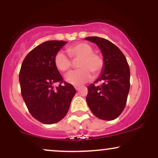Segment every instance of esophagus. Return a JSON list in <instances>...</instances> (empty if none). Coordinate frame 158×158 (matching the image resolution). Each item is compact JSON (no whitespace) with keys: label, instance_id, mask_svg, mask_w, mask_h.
<instances>
[{"label":"esophagus","instance_id":"1","mask_svg":"<svg viewBox=\"0 0 158 158\" xmlns=\"http://www.w3.org/2000/svg\"><path fill=\"white\" fill-rule=\"evenodd\" d=\"M74 88H75L76 90H79V88H80V87H79V86H75V87H74Z\"/></svg>","mask_w":158,"mask_h":158}]
</instances>
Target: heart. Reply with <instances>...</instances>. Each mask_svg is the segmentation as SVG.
Here are the masks:
<instances>
[{
    "mask_svg": "<svg viewBox=\"0 0 158 158\" xmlns=\"http://www.w3.org/2000/svg\"><path fill=\"white\" fill-rule=\"evenodd\" d=\"M72 58H80L78 67L79 69L70 70L64 76V80L70 85L80 86L88 82L93 73L97 75L103 67V60L100 56L94 52V49L88 43L80 42L70 46L68 49ZM54 64L60 71H66L71 66V59L63 51H59L54 58Z\"/></svg>",
    "mask_w": 158,
    "mask_h": 158,
    "instance_id": "heart-1",
    "label": "heart"
}]
</instances>
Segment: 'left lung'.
Segmentation results:
<instances>
[{
    "label": "left lung",
    "mask_w": 158,
    "mask_h": 158,
    "mask_svg": "<svg viewBox=\"0 0 158 158\" xmlns=\"http://www.w3.org/2000/svg\"><path fill=\"white\" fill-rule=\"evenodd\" d=\"M85 40L93 42L100 49L103 67L100 75L94 81L102 84L88 87L86 101L96 117L103 120H113L118 117L126 105L130 88V69L119 49L108 40L92 36Z\"/></svg>",
    "instance_id": "8db88e82"
}]
</instances>
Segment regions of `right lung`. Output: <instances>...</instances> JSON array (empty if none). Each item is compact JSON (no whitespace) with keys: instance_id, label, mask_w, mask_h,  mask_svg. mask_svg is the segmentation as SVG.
<instances>
[{"instance_id":"obj_1","label":"right lung","mask_w":158,"mask_h":158,"mask_svg":"<svg viewBox=\"0 0 158 158\" xmlns=\"http://www.w3.org/2000/svg\"><path fill=\"white\" fill-rule=\"evenodd\" d=\"M64 41H48L39 44L23 59L19 73L21 95L34 118L44 124H53L68 113L76 94L72 85L64 81L56 89L52 85L63 82L54 64V58Z\"/></svg>"}]
</instances>
